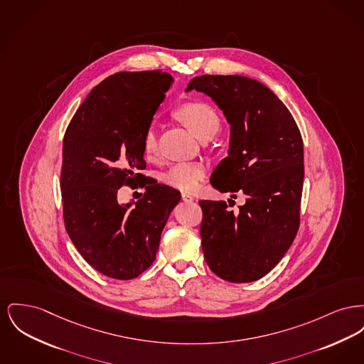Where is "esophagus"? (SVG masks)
<instances>
[{
  "instance_id": "34e87169",
  "label": "esophagus",
  "mask_w": 364,
  "mask_h": 364,
  "mask_svg": "<svg viewBox=\"0 0 364 364\" xmlns=\"http://www.w3.org/2000/svg\"><path fill=\"white\" fill-rule=\"evenodd\" d=\"M181 198H183L184 202H193V195H190V193H181Z\"/></svg>"
}]
</instances>
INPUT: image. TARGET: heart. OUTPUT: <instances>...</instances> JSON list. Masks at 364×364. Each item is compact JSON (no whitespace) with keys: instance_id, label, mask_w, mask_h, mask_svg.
<instances>
[{"instance_id":"heart-1","label":"heart","mask_w":364,"mask_h":364,"mask_svg":"<svg viewBox=\"0 0 364 364\" xmlns=\"http://www.w3.org/2000/svg\"><path fill=\"white\" fill-rule=\"evenodd\" d=\"M174 115L200 139H210L220 130L221 121L209 103L190 102L176 108ZM143 151L147 158H154L158 151V139L150 128L143 139ZM206 176V166L202 162H180L171 166L164 174L165 183L180 191H193Z\"/></svg>"}]
</instances>
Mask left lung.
<instances>
[{"label": "left lung", "instance_id": "left-lung-1", "mask_svg": "<svg viewBox=\"0 0 364 364\" xmlns=\"http://www.w3.org/2000/svg\"><path fill=\"white\" fill-rule=\"evenodd\" d=\"M190 90L212 97L231 125L228 156L214 169L210 184L231 198L237 193L246 198L235 213L225 200H199L203 256L217 277L255 282L277 267L299 231L304 184L299 127L278 96L256 80L200 75L190 81Z\"/></svg>", "mask_w": 364, "mask_h": 364}]
</instances>
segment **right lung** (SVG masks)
Returning <instances> with one entry per match:
<instances>
[{
	"mask_svg": "<svg viewBox=\"0 0 364 364\" xmlns=\"http://www.w3.org/2000/svg\"><path fill=\"white\" fill-rule=\"evenodd\" d=\"M171 84V74L159 70L117 73L90 90L65 130V231L86 262L108 278H137L151 267L181 199L180 191L140 173L144 134ZM132 183L146 193L134 205H119L117 190Z\"/></svg>",
	"mask_w": 364,
	"mask_h": 364,
	"instance_id": "add662e5",
	"label": "right lung"
}]
</instances>
